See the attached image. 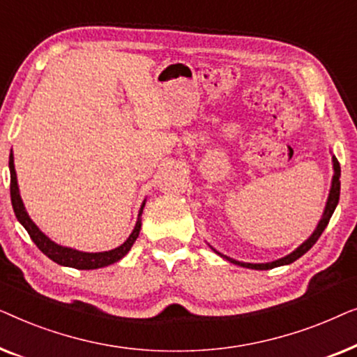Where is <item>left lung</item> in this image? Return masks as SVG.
I'll use <instances>...</instances> for the list:
<instances>
[{
  "mask_svg": "<svg viewBox=\"0 0 357 357\" xmlns=\"http://www.w3.org/2000/svg\"><path fill=\"white\" fill-rule=\"evenodd\" d=\"M333 170H335V175H333V180H331V188H330V193H328V199H326V206H325V211H324V216H321L319 226L315 227V231L312 232V236L307 238V241L302 243L296 248L294 252L289 253V255L280 258V260H275L271 263H243V261H237L234 260V258H229L226 255H221V253L216 252L213 248L214 252L218 253V255H221L222 258H226L234 265H238V266H243V268H252V270H271V268H276V266H282V265H289V263L296 261L297 258H301L304 253H307L310 250L312 247H314V243L319 241V237L321 236V232L325 231V227L328 226V221L331 218V214H333L336 204H338V199H340V175H341V169H340V162L338 159L333 155Z\"/></svg>",
  "mask_w": 357,
  "mask_h": 357,
  "instance_id": "obj_1",
  "label": "left lung"
}]
</instances>
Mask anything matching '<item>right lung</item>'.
Returning a JSON list of instances; mask_svg holds the SVG:
<instances>
[{"mask_svg":"<svg viewBox=\"0 0 357 357\" xmlns=\"http://www.w3.org/2000/svg\"><path fill=\"white\" fill-rule=\"evenodd\" d=\"M9 172H11V203H13V209L14 214H16L17 221L22 224L24 229L29 232L32 242L40 248L42 253L53 260L58 265L63 266H70V268H76V270H97V268H104L109 266L112 263H116L121 260L126 253L130 252V248L133 247V243L136 238L139 236L141 231V213H143L144 203L139 209L138 214V221L135 224L133 232L130 234V237L121 243L120 247L114 248V250L109 252H97V253H89V252H79L75 250V248H68L63 245H58L53 241H50L45 234H43L40 229H38L29 214L24 208V203L21 199V195H19V187H17V177H16V169H14V155H13V149L11 154H9Z\"/></svg>","mask_w":357,"mask_h":357,"instance_id":"right-lung-1","label":"right lung"}]
</instances>
